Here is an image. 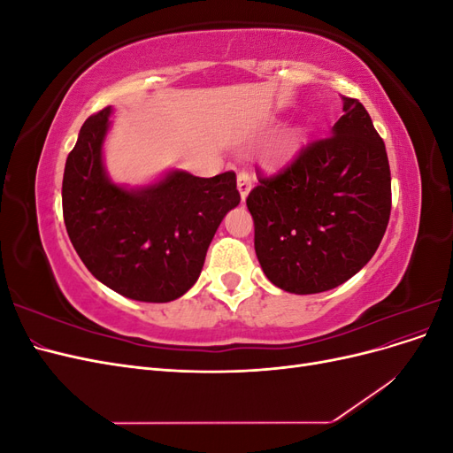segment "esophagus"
Wrapping results in <instances>:
<instances>
[{
  "instance_id": "1",
  "label": "esophagus",
  "mask_w": 453,
  "mask_h": 453,
  "mask_svg": "<svg viewBox=\"0 0 453 453\" xmlns=\"http://www.w3.org/2000/svg\"><path fill=\"white\" fill-rule=\"evenodd\" d=\"M251 187H253V177H251V173L242 170V172L238 173V190H240L242 200H245V196L250 195Z\"/></svg>"
}]
</instances>
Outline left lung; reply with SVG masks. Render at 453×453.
<instances>
[{
    "label": "left lung",
    "mask_w": 453,
    "mask_h": 453,
    "mask_svg": "<svg viewBox=\"0 0 453 453\" xmlns=\"http://www.w3.org/2000/svg\"><path fill=\"white\" fill-rule=\"evenodd\" d=\"M342 100L344 115L331 135L300 149L276 175L257 168L258 185L245 200L260 266L295 295L334 289L355 276L389 223L386 143L359 100Z\"/></svg>",
    "instance_id": "1"
}]
</instances>
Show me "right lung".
<instances>
[{"instance_id": "add662e5", "label": "right lung", "mask_w": 453, "mask_h": 453, "mask_svg": "<svg viewBox=\"0 0 453 453\" xmlns=\"http://www.w3.org/2000/svg\"><path fill=\"white\" fill-rule=\"evenodd\" d=\"M111 107L85 120L62 181L67 236L96 280L142 303H170L193 287L223 217L240 203L236 173L172 172L128 190L109 181L102 143Z\"/></svg>"}]
</instances>
